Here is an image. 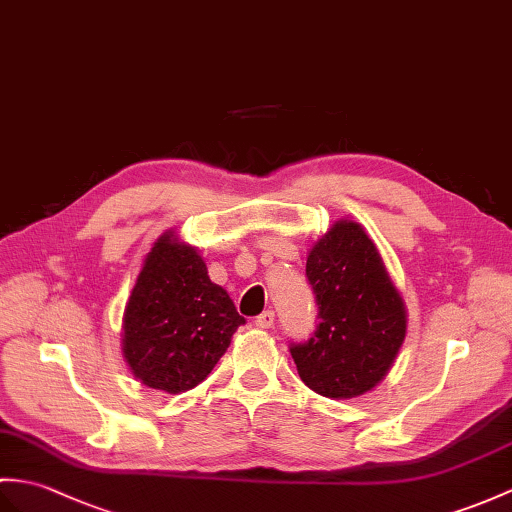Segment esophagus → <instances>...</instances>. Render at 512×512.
Segmentation results:
<instances>
[{
  "instance_id": "esophagus-1",
  "label": "esophagus",
  "mask_w": 512,
  "mask_h": 512,
  "mask_svg": "<svg viewBox=\"0 0 512 512\" xmlns=\"http://www.w3.org/2000/svg\"><path fill=\"white\" fill-rule=\"evenodd\" d=\"M255 325H257L259 329H270L272 325H275V312L266 310L264 314H259V316L255 318Z\"/></svg>"
}]
</instances>
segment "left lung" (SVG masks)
I'll list each match as a JSON object with an SVG mask.
<instances>
[{
  "label": "left lung",
  "instance_id": "left-lung-1",
  "mask_svg": "<svg viewBox=\"0 0 512 512\" xmlns=\"http://www.w3.org/2000/svg\"><path fill=\"white\" fill-rule=\"evenodd\" d=\"M307 281L318 305L310 340L290 342L307 388L351 399L375 388L406 338V307L377 246L358 222L340 220L307 255Z\"/></svg>",
  "mask_w": 512,
  "mask_h": 512
}]
</instances>
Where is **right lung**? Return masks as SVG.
Masks as SVG:
<instances>
[{"label": "right lung", "mask_w": 512, "mask_h": 512, "mask_svg": "<svg viewBox=\"0 0 512 512\" xmlns=\"http://www.w3.org/2000/svg\"><path fill=\"white\" fill-rule=\"evenodd\" d=\"M244 323L196 248L170 231L150 248L128 296L122 353L141 384L178 395L213 371Z\"/></svg>", "instance_id": "add662e5"}]
</instances>
